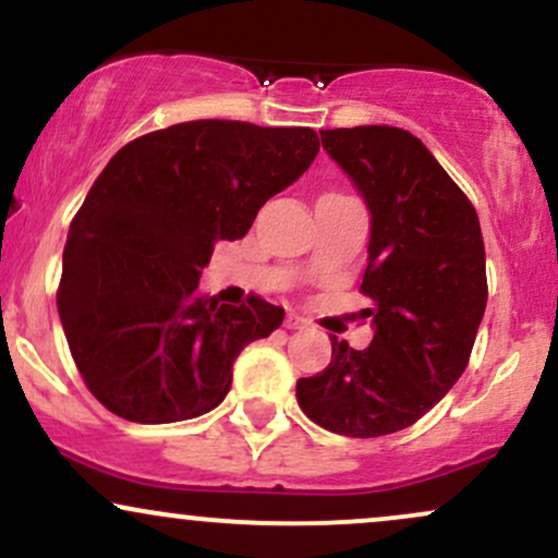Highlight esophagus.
<instances>
[{"label":"esophagus","mask_w":558,"mask_h":558,"mask_svg":"<svg viewBox=\"0 0 558 558\" xmlns=\"http://www.w3.org/2000/svg\"><path fill=\"white\" fill-rule=\"evenodd\" d=\"M286 328L288 330H304V328H310V323H306V319L301 317V315H296V312H288V315H286Z\"/></svg>","instance_id":"1"}]
</instances>
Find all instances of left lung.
I'll list each match as a JSON object with an SVG mask.
<instances>
[{
	"mask_svg": "<svg viewBox=\"0 0 558 558\" xmlns=\"http://www.w3.org/2000/svg\"><path fill=\"white\" fill-rule=\"evenodd\" d=\"M373 215L360 291L375 338L356 351L332 341L323 373L301 377V412L325 430L377 438L414 425L470 364L488 278L480 220L466 194L409 131H319Z\"/></svg>",
	"mask_w": 558,
	"mask_h": 558,
	"instance_id": "8db88e82",
	"label": "left lung"
}]
</instances>
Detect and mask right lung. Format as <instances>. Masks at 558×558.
Wrapping results in <instances>:
<instances>
[{
  "label": "right lung",
  "mask_w": 558,
  "mask_h": 558,
  "mask_svg": "<svg viewBox=\"0 0 558 558\" xmlns=\"http://www.w3.org/2000/svg\"><path fill=\"white\" fill-rule=\"evenodd\" d=\"M319 151L312 128L194 120L133 138L70 222L57 312L94 399L141 425L194 420L226 399L243 345L286 312L198 291L215 241L243 239L267 198Z\"/></svg>",
  "instance_id": "obj_1"
}]
</instances>
